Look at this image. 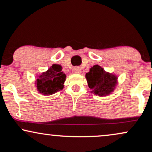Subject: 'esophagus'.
<instances>
[{"label":"esophagus","mask_w":152,"mask_h":152,"mask_svg":"<svg viewBox=\"0 0 152 152\" xmlns=\"http://www.w3.org/2000/svg\"><path fill=\"white\" fill-rule=\"evenodd\" d=\"M74 71L76 73V74H81V68L78 66L75 67L74 69Z\"/></svg>","instance_id":"esophagus-1"}]
</instances>
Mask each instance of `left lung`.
Here are the masks:
<instances>
[{
	"label": "left lung",
	"mask_w": 152,
	"mask_h": 152,
	"mask_svg": "<svg viewBox=\"0 0 152 152\" xmlns=\"http://www.w3.org/2000/svg\"><path fill=\"white\" fill-rule=\"evenodd\" d=\"M88 86L91 92L99 96H106L113 92L117 85L118 77L115 75L106 72L101 66L94 65L86 74Z\"/></svg>",
	"instance_id": "obj_1"
}]
</instances>
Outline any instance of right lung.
<instances>
[{
    "instance_id": "obj_1",
    "label": "right lung",
    "mask_w": 152,
    "mask_h": 152,
    "mask_svg": "<svg viewBox=\"0 0 152 152\" xmlns=\"http://www.w3.org/2000/svg\"><path fill=\"white\" fill-rule=\"evenodd\" d=\"M61 70V66L53 64L47 71L38 76L35 84L39 94L48 96L63 89L66 76Z\"/></svg>"
}]
</instances>
